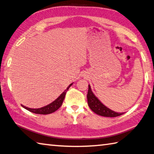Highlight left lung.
<instances>
[{
	"label": "left lung",
	"mask_w": 154,
	"mask_h": 154,
	"mask_svg": "<svg viewBox=\"0 0 154 154\" xmlns=\"http://www.w3.org/2000/svg\"><path fill=\"white\" fill-rule=\"evenodd\" d=\"M87 97H88V103L89 108L94 112L98 114V115L106 117H116L124 114L112 111L102 104L100 100L95 96L93 92L91 91L90 85H89Z\"/></svg>",
	"instance_id": "left-lung-1"
}]
</instances>
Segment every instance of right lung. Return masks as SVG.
Masks as SVG:
<instances>
[{
	"label": "right lung",
	"instance_id": "add662e5",
	"mask_svg": "<svg viewBox=\"0 0 154 154\" xmlns=\"http://www.w3.org/2000/svg\"><path fill=\"white\" fill-rule=\"evenodd\" d=\"M72 83L70 84L68 88L65 89V91H64L63 94H61L60 96L58 97L57 100H55L54 102L51 103V104H50L48 105L44 106V107L40 108L33 109V108H27V107H26V106L21 105L22 107H23L24 108H26V110L35 113V114H51L52 112H54L57 111L58 109L60 107L61 105L63 104V100H64V99H65V97L66 91L69 90V88L72 85Z\"/></svg>",
	"mask_w": 154,
	"mask_h": 154
}]
</instances>
